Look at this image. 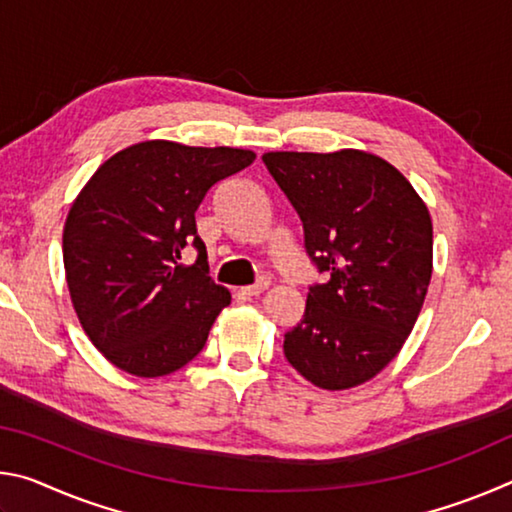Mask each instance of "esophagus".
Listing matches in <instances>:
<instances>
[{
    "label": "esophagus",
    "instance_id": "obj_1",
    "mask_svg": "<svg viewBox=\"0 0 512 512\" xmlns=\"http://www.w3.org/2000/svg\"><path fill=\"white\" fill-rule=\"evenodd\" d=\"M266 289H268V280H266V277H259L255 284H250V287L241 289V293H244V296H259V293H264Z\"/></svg>",
    "mask_w": 512,
    "mask_h": 512
}]
</instances>
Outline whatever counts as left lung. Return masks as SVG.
<instances>
[{"label": "left lung", "mask_w": 512, "mask_h": 512, "mask_svg": "<svg viewBox=\"0 0 512 512\" xmlns=\"http://www.w3.org/2000/svg\"><path fill=\"white\" fill-rule=\"evenodd\" d=\"M262 160L298 212L305 253L323 275L284 334V357L327 391L363 384L402 350L427 296V205L393 164L363 151H277Z\"/></svg>", "instance_id": "8db88e82"}]
</instances>
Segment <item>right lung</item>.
Returning a JSON list of instances; mask_svg holds the SVG:
<instances>
[{"label":"right lung","instance_id":"obj_1","mask_svg":"<svg viewBox=\"0 0 512 512\" xmlns=\"http://www.w3.org/2000/svg\"><path fill=\"white\" fill-rule=\"evenodd\" d=\"M253 162L244 149L151 140L112 155L83 187L63 232L67 287L85 334L117 368L162 377L203 350L230 293L210 280L196 210ZM185 245L197 250L192 267L177 262Z\"/></svg>","mask_w":512,"mask_h":512}]
</instances>
